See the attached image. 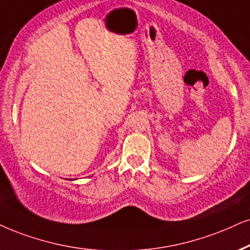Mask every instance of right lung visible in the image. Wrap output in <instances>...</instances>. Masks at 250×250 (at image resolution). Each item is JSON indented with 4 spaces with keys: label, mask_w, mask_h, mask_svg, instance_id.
<instances>
[{
    "label": "right lung",
    "mask_w": 250,
    "mask_h": 250,
    "mask_svg": "<svg viewBox=\"0 0 250 250\" xmlns=\"http://www.w3.org/2000/svg\"><path fill=\"white\" fill-rule=\"evenodd\" d=\"M67 180H72V179H67ZM75 180V179H74Z\"/></svg>",
    "instance_id": "add662e5"
}]
</instances>
